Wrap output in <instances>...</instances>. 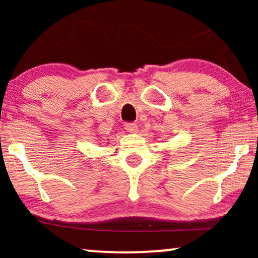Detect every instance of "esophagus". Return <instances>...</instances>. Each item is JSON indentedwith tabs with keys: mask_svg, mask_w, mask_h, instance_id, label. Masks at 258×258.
<instances>
[{
	"mask_svg": "<svg viewBox=\"0 0 258 258\" xmlns=\"http://www.w3.org/2000/svg\"><path fill=\"white\" fill-rule=\"evenodd\" d=\"M125 129L128 130L129 133H132V134H135V133H137V130H139L136 123H126Z\"/></svg>",
	"mask_w": 258,
	"mask_h": 258,
	"instance_id": "1",
	"label": "esophagus"
}]
</instances>
